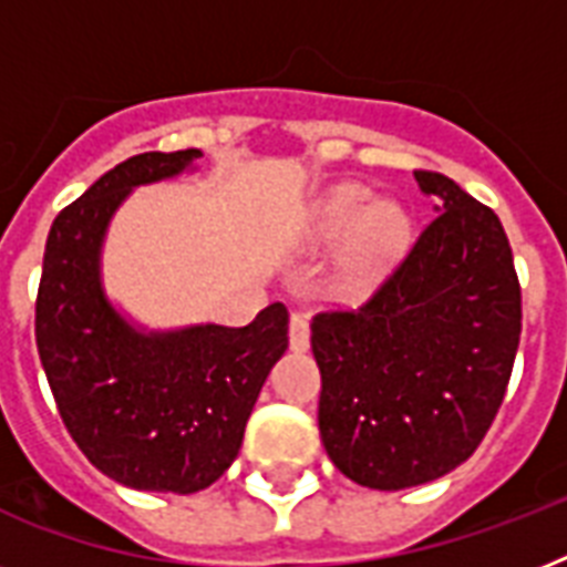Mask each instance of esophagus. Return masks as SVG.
<instances>
[{"label": "esophagus", "instance_id": "34e87169", "mask_svg": "<svg viewBox=\"0 0 567 567\" xmlns=\"http://www.w3.org/2000/svg\"><path fill=\"white\" fill-rule=\"evenodd\" d=\"M288 344H291L293 353L309 350V320L302 318V315H291V327H288Z\"/></svg>", "mask_w": 567, "mask_h": 567}]
</instances>
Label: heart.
Instances as JSON below:
<instances>
[{
    "instance_id": "heart-1",
    "label": "heart",
    "mask_w": 567,
    "mask_h": 567,
    "mask_svg": "<svg viewBox=\"0 0 567 567\" xmlns=\"http://www.w3.org/2000/svg\"><path fill=\"white\" fill-rule=\"evenodd\" d=\"M327 231L332 238L353 235L347 252V279L364 285L377 270L400 256L409 240V220L394 205H377L371 190L338 188L327 205Z\"/></svg>"
}]
</instances>
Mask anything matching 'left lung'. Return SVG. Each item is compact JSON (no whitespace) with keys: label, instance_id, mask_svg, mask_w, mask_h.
<instances>
[{"label":"left lung","instance_id":"8db88e82","mask_svg":"<svg viewBox=\"0 0 567 567\" xmlns=\"http://www.w3.org/2000/svg\"><path fill=\"white\" fill-rule=\"evenodd\" d=\"M435 220L359 309L311 318L320 441L353 483L400 492L465 462L501 409L520 341V285L501 217L414 171Z\"/></svg>","mask_w":567,"mask_h":567}]
</instances>
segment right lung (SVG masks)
I'll use <instances>...</instances> for the list:
<instances>
[{"label":"right lung","mask_w":567,"mask_h":567,"mask_svg":"<svg viewBox=\"0 0 567 567\" xmlns=\"http://www.w3.org/2000/svg\"><path fill=\"white\" fill-rule=\"evenodd\" d=\"M199 155L126 158L58 214L43 252L34 338L61 421L93 467L137 492L194 494L220 480L267 373L288 350L282 302L247 327L144 332L102 291V240L120 203Z\"/></svg>","instance_id":"right-lung-1"}]
</instances>
